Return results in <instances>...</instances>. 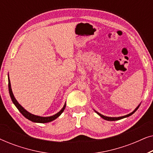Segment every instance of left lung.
<instances>
[{"label":"left lung","mask_w":153,"mask_h":153,"mask_svg":"<svg viewBox=\"0 0 153 153\" xmlns=\"http://www.w3.org/2000/svg\"><path fill=\"white\" fill-rule=\"evenodd\" d=\"M140 104H139V105L137 106V107L135 108L134 110L131 113H130V114H127V115H125V116H120V117H108V116H104V115H102V114H100L99 112H97V111H96L95 110H94L97 113V114L99 115V116L101 117V118H102L103 119H104V120H108V121H115V120H120V119H123V118H127V117H129V116H131V115H132L136 111H137V109H138V108L139 107V106H140Z\"/></svg>","instance_id":"left-lung-1"}]
</instances>
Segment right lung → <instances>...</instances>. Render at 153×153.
<instances>
[{"label":"right lung","mask_w":153,"mask_h":153,"mask_svg":"<svg viewBox=\"0 0 153 153\" xmlns=\"http://www.w3.org/2000/svg\"><path fill=\"white\" fill-rule=\"evenodd\" d=\"M8 88H9V93L10 95V97H11V100L12 102L14 105L16 106V107L17 108V109L19 111L21 114H22L23 116H24L25 118L28 119L29 120L32 121L33 123H47L51 122L58 118L62 112L64 111L65 108L66 106V103H65L63 107L62 108V109L59 112H58L57 114L53 115V116H47V117H43V116H36V115L30 114V112H28V111H26L25 108L23 107V106L21 105V104L17 102V100H16V98L14 97V94L12 93V88H11V83H10V80L9 78V74H8Z\"/></svg>","instance_id":"obj_1"}]
</instances>
